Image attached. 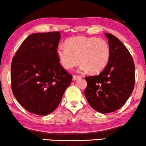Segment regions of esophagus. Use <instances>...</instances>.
Wrapping results in <instances>:
<instances>
[{"mask_svg": "<svg viewBox=\"0 0 146 146\" xmlns=\"http://www.w3.org/2000/svg\"><path fill=\"white\" fill-rule=\"evenodd\" d=\"M81 78V76L80 75H74L73 76V80H76L77 79H79V78Z\"/></svg>", "mask_w": 146, "mask_h": 146, "instance_id": "34e87169", "label": "esophagus"}]
</instances>
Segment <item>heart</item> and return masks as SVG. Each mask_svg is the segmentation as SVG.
I'll return each mask as SVG.
<instances>
[{
    "label": "heart",
    "instance_id": "heart-1",
    "mask_svg": "<svg viewBox=\"0 0 146 146\" xmlns=\"http://www.w3.org/2000/svg\"><path fill=\"white\" fill-rule=\"evenodd\" d=\"M58 58L62 66L71 69L82 63L80 70L92 74L102 72L110 57V49L104 39L98 37H75L68 39L66 46H59L56 50Z\"/></svg>",
    "mask_w": 146,
    "mask_h": 146
}]
</instances>
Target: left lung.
Returning <instances> with one entry per match:
<instances>
[{
  "mask_svg": "<svg viewBox=\"0 0 146 146\" xmlns=\"http://www.w3.org/2000/svg\"><path fill=\"white\" fill-rule=\"evenodd\" d=\"M110 57L107 66L96 76H86V99L94 110L102 113L113 112L124 105L135 87V70L133 57L115 36L105 33Z\"/></svg>",
  "mask_w": 146,
  "mask_h": 146,
  "instance_id": "obj_1",
  "label": "left lung"
}]
</instances>
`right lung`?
Instances as JSON below:
<instances>
[{
    "mask_svg": "<svg viewBox=\"0 0 146 146\" xmlns=\"http://www.w3.org/2000/svg\"><path fill=\"white\" fill-rule=\"evenodd\" d=\"M60 39L59 31L31 34L12 59V92L31 113L46 115L55 110L72 80L56 54Z\"/></svg>",
    "mask_w": 146,
    "mask_h": 146,
    "instance_id": "obj_1",
    "label": "right lung"
}]
</instances>
